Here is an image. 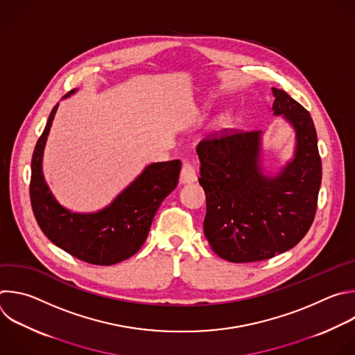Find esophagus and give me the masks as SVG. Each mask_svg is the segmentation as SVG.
<instances>
[{
	"instance_id": "esophagus-1",
	"label": "esophagus",
	"mask_w": 355,
	"mask_h": 355,
	"mask_svg": "<svg viewBox=\"0 0 355 355\" xmlns=\"http://www.w3.org/2000/svg\"><path fill=\"white\" fill-rule=\"evenodd\" d=\"M196 181V171L193 168L192 164L189 163H184L182 168H181V174H180V182L181 184H191Z\"/></svg>"
}]
</instances>
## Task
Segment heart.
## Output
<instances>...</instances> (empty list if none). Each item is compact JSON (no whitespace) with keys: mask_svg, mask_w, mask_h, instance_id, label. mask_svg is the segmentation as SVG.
<instances>
[{"mask_svg":"<svg viewBox=\"0 0 355 355\" xmlns=\"http://www.w3.org/2000/svg\"><path fill=\"white\" fill-rule=\"evenodd\" d=\"M228 121H230L228 114H220V115L216 116V120L213 123V127L214 128H224L228 124Z\"/></svg>","mask_w":355,"mask_h":355,"instance_id":"1","label":"heart"}]
</instances>
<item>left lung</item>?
<instances>
[{
	"label": "left lung",
	"instance_id": "obj_1",
	"mask_svg": "<svg viewBox=\"0 0 355 355\" xmlns=\"http://www.w3.org/2000/svg\"><path fill=\"white\" fill-rule=\"evenodd\" d=\"M273 115L294 130L293 157L277 171L262 166V131L202 141L196 153L206 193L205 237L221 259L258 262L295 247L316 211L322 162L311 114L272 87Z\"/></svg>",
	"mask_w": 355,
	"mask_h": 355
}]
</instances>
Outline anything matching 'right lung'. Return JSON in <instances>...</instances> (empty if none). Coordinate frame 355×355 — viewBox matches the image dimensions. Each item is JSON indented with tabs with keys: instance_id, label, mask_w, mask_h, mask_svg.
Masks as SVG:
<instances>
[{
	"instance_id": "add662e5",
	"label": "right lung",
	"mask_w": 355,
	"mask_h": 355,
	"mask_svg": "<svg viewBox=\"0 0 355 355\" xmlns=\"http://www.w3.org/2000/svg\"><path fill=\"white\" fill-rule=\"evenodd\" d=\"M57 108L58 104L51 110L32 157L31 202L37 224L54 245L83 262L110 266L125 261L141 250L159 206L175 189L181 162L152 163L105 207L72 211L55 199L43 174L44 148Z\"/></svg>"
}]
</instances>
